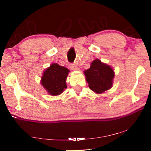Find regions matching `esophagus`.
Returning a JSON list of instances; mask_svg holds the SVG:
<instances>
[{"instance_id": "1", "label": "esophagus", "mask_w": 151, "mask_h": 151, "mask_svg": "<svg viewBox=\"0 0 151 151\" xmlns=\"http://www.w3.org/2000/svg\"><path fill=\"white\" fill-rule=\"evenodd\" d=\"M70 68H71L72 70H76V71H77V70H79V68H78L77 66L75 65H72V64L70 65Z\"/></svg>"}]
</instances>
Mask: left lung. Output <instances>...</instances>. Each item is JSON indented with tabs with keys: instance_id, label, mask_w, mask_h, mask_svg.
I'll return each instance as SVG.
<instances>
[{
	"instance_id": "left-lung-1",
	"label": "left lung",
	"mask_w": 151,
	"mask_h": 151,
	"mask_svg": "<svg viewBox=\"0 0 151 151\" xmlns=\"http://www.w3.org/2000/svg\"><path fill=\"white\" fill-rule=\"evenodd\" d=\"M84 74L88 87L97 94L103 93L112 87L115 72L110 65L102 63L100 60H94Z\"/></svg>"
}]
</instances>
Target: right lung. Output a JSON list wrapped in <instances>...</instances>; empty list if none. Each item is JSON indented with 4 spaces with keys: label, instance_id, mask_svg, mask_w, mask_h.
<instances>
[{
    "label": "right lung",
    "instance_id": "add662e5",
    "mask_svg": "<svg viewBox=\"0 0 151 151\" xmlns=\"http://www.w3.org/2000/svg\"><path fill=\"white\" fill-rule=\"evenodd\" d=\"M69 72L67 68L52 63L43 72L40 83L50 96H58L67 87L66 80Z\"/></svg>",
    "mask_w": 151,
    "mask_h": 151
}]
</instances>
